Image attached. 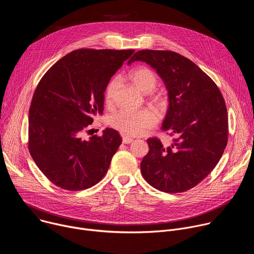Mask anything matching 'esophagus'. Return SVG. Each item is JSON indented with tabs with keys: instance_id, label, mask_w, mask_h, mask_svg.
<instances>
[{
	"instance_id": "obj_1",
	"label": "esophagus",
	"mask_w": 254,
	"mask_h": 254,
	"mask_svg": "<svg viewBox=\"0 0 254 254\" xmlns=\"http://www.w3.org/2000/svg\"><path fill=\"white\" fill-rule=\"evenodd\" d=\"M131 141H132V137L127 136V135H124V136H123V142H124V143H130Z\"/></svg>"
}]
</instances>
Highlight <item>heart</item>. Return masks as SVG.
I'll list each match as a JSON object with an SVG mask.
<instances>
[{
  "instance_id": "1",
  "label": "heart",
  "mask_w": 254,
  "mask_h": 254,
  "mask_svg": "<svg viewBox=\"0 0 254 254\" xmlns=\"http://www.w3.org/2000/svg\"><path fill=\"white\" fill-rule=\"evenodd\" d=\"M129 79L143 94L153 92L158 84L156 74L148 67H138L132 70L129 74ZM117 89L118 81L115 79L110 82L105 91V100L107 103L114 101ZM150 101L159 113H163L167 108V99L162 95H151ZM110 125L125 135H140L155 127L156 117L148 110H121L111 117Z\"/></svg>"
}]
</instances>
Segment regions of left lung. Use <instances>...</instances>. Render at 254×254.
I'll return each mask as SVG.
<instances>
[{
  "label": "left lung",
  "mask_w": 254,
  "mask_h": 254,
  "mask_svg": "<svg viewBox=\"0 0 254 254\" xmlns=\"http://www.w3.org/2000/svg\"><path fill=\"white\" fill-rule=\"evenodd\" d=\"M141 61L163 80L169 106L161 128L175 134L170 146L149 138L140 172L154 188L166 193L187 191L218 164L227 144L228 117L223 96L194 62L173 51L140 50L127 65Z\"/></svg>",
  "instance_id": "1"
}]
</instances>
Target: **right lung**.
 Masks as SVG:
<instances>
[{"instance_id": "1", "label": "right lung", "mask_w": 254, "mask_h": 254, "mask_svg": "<svg viewBox=\"0 0 254 254\" xmlns=\"http://www.w3.org/2000/svg\"><path fill=\"white\" fill-rule=\"evenodd\" d=\"M134 52L78 49L58 60L40 80L29 111V151L56 186L79 191L104 177L122 143L114 128L83 138L102 115L104 91L112 76Z\"/></svg>"}]
</instances>
